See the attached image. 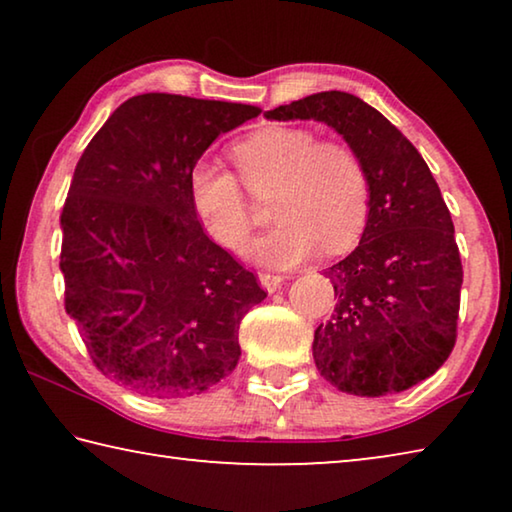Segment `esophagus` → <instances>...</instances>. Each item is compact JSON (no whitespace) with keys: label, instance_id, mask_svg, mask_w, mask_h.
<instances>
[{"label":"esophagus","instance_id":"obj_1","mask_svg":"<svg viewBox=\"0 0 512 512\" xmlns=\"http://www.w3.org/2000/svg\"><path fill=\"white\" fill-rule=\"evenodd\" d=\"M259 282H262V287H264L268 293H273V291L280 289V284L284 282V275L262 271V273H259Z\"/></svg>","mask_w":512,"mask_h":512}]
</instances>
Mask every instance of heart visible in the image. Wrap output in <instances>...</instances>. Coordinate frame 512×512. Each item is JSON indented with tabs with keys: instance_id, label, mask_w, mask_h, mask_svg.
Instances as JSON below:
<instances>
[{
	"instance_id": "heart-1",
	"label": "heart",
	"mask_w": 512,
	"mask_h": 512,
	"mask_svg": "<svg viewBox=\"0 0 512 512\" xmlns=\"http://www.w3.org/2000/svg\"><path fill=\"white\" fill-rule=\"evenodd\" d=\"M239 171L214 162L189 169V201L203 230L216 244L237 250L253 228L246 194L273 198L277 225L255 239L246 253L259 264L289 268L325 246L341 253L361 237L370 216L372 185L366 162L343 142H320L302 126L257 128L230 149ZM241 182L245 184L240 185Z\"/></svg>"
}]
</instances>
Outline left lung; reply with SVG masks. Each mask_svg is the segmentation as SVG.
Listing matches in <instances>:
<instances>
[{
  "mask_svg": "<svg viewBox=\"0 0 512 512\" xmlns=\"http://www.w3.org/2000/svg\"><path fill=\"white\" fill-rule=\"evenodd\" d=\"M266 117L325 121L370 173L359 246L327 268L336 305L314 332L318 372L361 397L402 393L431 377L456 343L463 264L427 162L379 110L348 92L311 94Z\"/></svg>",
  "mask_w": 512,
  "mask_h": 512,
  "instance_id": "left-lung-1",
  "label": "left lung"
}]
</instances>
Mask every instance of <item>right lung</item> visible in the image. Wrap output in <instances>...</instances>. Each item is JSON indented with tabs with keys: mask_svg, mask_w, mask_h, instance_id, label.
I'll return each instance as SVG.
<instances>
[{
	"mask_svg": "<svg viewBox=\"0 0 512 512\" xmlns=\"http://www.w3.org/2000/svg\"><path fill=\"white\" fill-rule=\"evenodd\" d=\"M257 106L137 94L74 169L60 225L65 309L103 375L146 397H189L228 377L239 325L266 298L205 235L189 169Z\"/></svg>",
	"mask_w": 512,
	"mask_h": 512,
	"instance_id": "add662e5",
	"label": "right lung"
}]
</instances>
